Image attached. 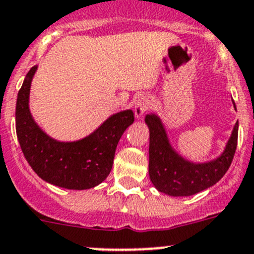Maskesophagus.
<instances>
[{"mask_svg":"<svg viewBox=\"0 0 254 254\" xmlns=\"http://www.w3.org/2000/svg\"><path fill=\"white\" fill-rule=\"evenodd\" d=\"M148 108H150V99L146 95L139 97L136 103H134V116H136V118L142 117Z\"/></svg>","mask_w":254,"mask_h":254,"instance_id":"esophagus-1","label":"esophagus"}]
</instances>
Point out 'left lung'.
Masks as SVG:
<instances>
[{"label": "left lung", "instance_id": "left-lung-1", "mask_svg": "<svg viewBox=\"0 0 254 254\" xmlns=\"http://www.w3.org/2000/svg\"><path fill=\"white\" fill-rule=\"evenodd\" d=\"M234 109L236 104L233 102ZM150 129L148 175L160 192L170 196H190L215 185L233 161L238 141V122H236L223 152L205 162L185 159L173 147L161 118L156 113L145 117Z\"/></svg>", "mask_w": 254, "mask_h": 254}]
</instances>
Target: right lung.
Wrapping results in <instances>:
<instances>
[{"mask_svg": "<svg viewBox=\"0 0 254 254\" xmlns=\"http://www.w3.org/2000/svg\"><path fill=\"white\" fill-rule=\"evenodd\" d=\"M37 65L25 76L16 102V133L31 169L46 183L69 190H87L99 185L112 170L123 132L133 123L132 109L109 116L98 128L76 141L49 136L30 111V88Z\"/></svg>", "mask_w": 254, "mask_h": 254, "instance_id": "1", "label": "right lung"}]
</instances>
